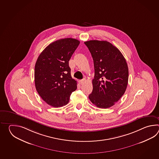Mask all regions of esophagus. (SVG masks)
I'll list each match as a JSON object with an SVG mask.
<instances>
[{"label":"esophagus","instance_id":"1","mask_svg":"<svg viewBox=\"0 0 159 159\" xmlns=\"http://www.w3.org/2000/svg\"><path fill=\"white\" fill-rule=\"evenodd\" d=\"M85 82H86V80H85V79H83V80H82L81 81H80V84H84V83Z\"/></svg>","mask_w":159,"mask_h":159}]
</instances>
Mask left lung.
<instances>
[{
    "mask_svg": "<svg viewBox=\"0 0 159 159\" xmlns=\"http://www.w3.org/2000/svg\"><path fill=\"white\" fill-rule=\"evenodd\" d=\"M94 61V78L90 101L99 108H109L125 94L128 84L129 69L117 48L107 41L84 42Z\"/></svg>",
    "mask_w": 159,
    "mask_h": 159,
    "instance_id": "left-lung-1",
    "label": "left lung"
}]
</instances>
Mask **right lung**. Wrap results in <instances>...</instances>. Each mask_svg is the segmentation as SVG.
I'll list each match as a JSON object with an SVG mask.
<instances>
[{"mask_svg":"<svg viewBox=\"0 0 159 159\" xmlns=\"http://www.w3.org/2000/svg\"><path fill=\"white\" fill-rule=\"evenodd\" d=\"M80 43L72 38L55 41L45 48L34 66V83L41 98L54 107L67 105L77 81L71 76L69 61Z\"/></svg>","mask_w":159,"mask_h":159,"instance_id":"add662e5","label":"right lung"}]
</instances>
